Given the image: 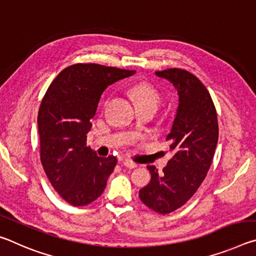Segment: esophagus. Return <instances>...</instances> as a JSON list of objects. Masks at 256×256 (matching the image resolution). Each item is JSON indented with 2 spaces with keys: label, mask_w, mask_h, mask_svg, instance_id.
Returning <instances> with one entry per match:
<instances>
[{
  "label": "esophagus",
  "mask_w": 256,
  "mask_h": 256,
  "mask_svg": "<svg viewBox=\"0 0 256 256\" xmlns=\"http://www.w3.org/2000/svg\"><path fill=\"white\" fill-rule=\"evenodd\" d=\"M123 164L125 167H128V168H130V170H134V168H136L138 167V164H136V162H131V160H124V162H123Z\"/></svg>",
  "instance_id": "34e87169"
}]
</instances>
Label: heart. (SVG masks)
Here are the masks:
<instances>
[{"mask_svg": "<svg viewBox=\"0 0 256 256\" xmlns=\"http://www.w3.org/2000/svg\"><path fill=\"white\" fill-rule=\"evenodd\" d=\"M133 94L136 96L138 102H152L158 104L159 94L152 86L149 84H138L133 88Z\"/></svg>", "mask_w": 256, "mask_h": 256, "instance_id": "obj_1", "label": "heart"}]
</instances>
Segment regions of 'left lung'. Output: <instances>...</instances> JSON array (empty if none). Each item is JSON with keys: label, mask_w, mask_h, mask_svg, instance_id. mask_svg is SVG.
<instances>
[{"label": "left lung", "mask_w": 256, "mask_h": 256, "mask_svg": "<svg viewBox=\"0 0 256 256\" xmlns=\"http://www.w3.org/2000/svg\"><path fill=\"white\" fill-rule=\"evenodd\" d=\"M174 86L178 107L167 140L172 158L159 172L150 170V183L140 190L144 204L166 214L184 206L204 180L218 142L219 128L216 107L204 84L196 76L180 68L154 73Z\"/></svg>", "instance_id": "8db88e82"}]
</instances>
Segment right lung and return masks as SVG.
<instances>
[{
	"label": "right lung",
	"mask_w": 256,
	"mask_h": 256,
	"mask_svg": "<svg viewBox=\"0 0 256 256\" xmlns=\"http://www.w3.org/2000/svg\"><path fill=\"white\" fill-rule=\"evenodd\" d=\"M136 71L99 64H74L55 78L38 112L40 160L56 192L81 206L102 196L118 162L86 146L99 99L108 86Z\"/></svg>",
	"instance_id": "right-lung-1"
}]
</instances>
